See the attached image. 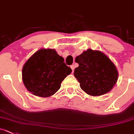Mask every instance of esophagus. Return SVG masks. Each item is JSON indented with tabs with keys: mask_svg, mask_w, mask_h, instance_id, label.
<instances>
[{
	"mask_svg": "<svg viewBox=\"0 0 134 134\" xmlns=\"http://www.w3.org/2000/svg\"><path fill=\"white\" fill-rule=\"evenodd\" d=\"M71 68L72 71V72H74V69H75V65H72L71 66Z\"/></svg>",
	"mask_w": 134,
	"mask_h": 134,
	"instance_id": "obj_1",
	"label": "esophagus"
}]
</instances>
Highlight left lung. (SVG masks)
<instances>
[{
  "label": "left lung",
  "mask_w": 134,
  "mask_h": 134,
  "mask_svg": "<svg viewBox=\"0 0 134 134\" xmlns=\"http://www.w3.org/2000/svg\"><path fill=\"white\" fill-rule=\"evenodd\" d=\"M79 66L74 75L80 87L86 93L94 96L106 94L118 80L116 67L106 55L98 51L88 49L76 56Z\"/></svg>",
  "instance_id": "8db88e82"
}]
</instances>
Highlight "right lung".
<instances>
[{
  "mask_svg": "<svg viewBox=\"0 0 134 134\" xmlns=\"http://www.w3.org/2000/svg\"><path fill=\"white\" fill-rule=\"evenodd\" d=\"M71 72L54 49H40L24 65L22 80L29 92L46 98L60 89L62 81Z\"/></svg>",
  "mask_w": 134,
  "mask_h": 134,
  "instance_id": "obj_1",
  "label": "right lung"
}]
</instances>
